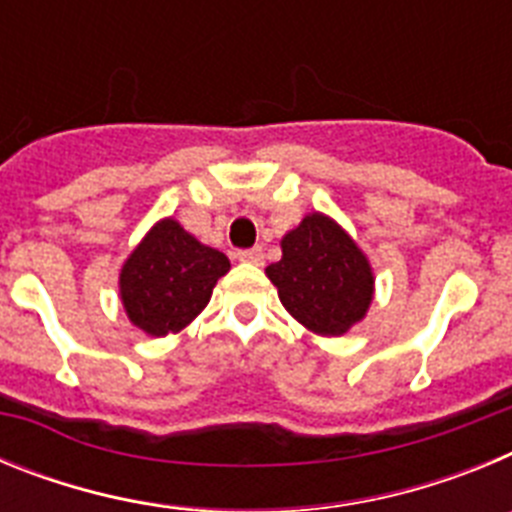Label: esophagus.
Instances as JSON below:
<instances>
[{
    "label": "esophagus",
    "mask_w": 512,
    "mask_h": 512,
    "mask_svg": "<svg viewBox=\"0 0 512 512\" xmlns=\"http://www.w3.org/2000/svg\"><path fill=\"white\" fill-rule=\"evenodd\" d=\"M235 259L243 261V264L261 266V264H264V251H261V248H248V251L235 253Z\"/></svg>",
    "instance_id": "1"
}]
</instances>
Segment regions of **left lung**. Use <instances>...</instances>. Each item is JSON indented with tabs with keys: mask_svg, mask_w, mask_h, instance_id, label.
Masks as SVG:
<instances>
[{
	"mask_svg": "<svg viewBox=\"0 0 512 512\" xmlns=\"http://www.w3.org/2000/svg\"><path fill=\"white\" fill-rule=\"evenodd\" d=\"M284 310L318 336L336 338L366 318L374 271L366 253L325 212H310L282 238V259L266 266Z\"/></svg>",
	"mask_w": 512,
	"mask_h": 512,
	"instance_id": "obj_1",
	"label": "left lung"
}]
</instances>
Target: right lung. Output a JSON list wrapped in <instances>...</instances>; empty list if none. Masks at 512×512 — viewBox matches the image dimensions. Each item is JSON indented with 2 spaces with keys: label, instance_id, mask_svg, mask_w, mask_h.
Returning a JSON list of instances; mask_svg holds the SVG:
<instances>
[{
  "label": "right lung",
  "instance_id": "1",
  "mask_svg": "<svg viewBox=\"0 0 512 512\" xmlns=\"http://www.w3.org/2000/svg\"><path fill=\"white\" fill-rule=\"evenodd\" d=\"M228 271L223 251L197 241L174 217H164L120 269L117 284L125 315L146 336L179 333L205 310L217 279Z\"/></svg>",
  "mask_w": 512,
  "mask_h": 512
}]
</instances>
